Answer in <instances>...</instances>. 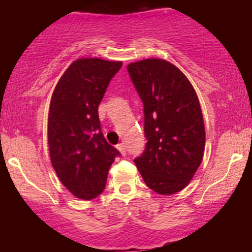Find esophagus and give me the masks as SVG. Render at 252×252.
Returning <instances> with one entry per match:
<instances>
[{"instance_id": "obj_1", "label": "esophagus", "mask_w": 252, "mask_h": 252, "mask_svg": "<svg viewBox=\"0 0 252 252\" xmlns=\"http://www.w3.org/2000/svg\"><path fill=\"white\" fill-rule=\"evenodd\" d=\"M116 148L118 149V152H120L121 154H122V155H126V147H124V144H123V143L117 144Z\"/></svg>"}]
</instances>
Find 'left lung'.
<instances>
[{
    "instance_id": "1",
    "label": "left lung",
    "mask_w": 252,
    "mask_h": 252,
    "mask_svg": "<svg viewBox=\"0 0 252 252\" xmlns=\"http://www.w3.org/2000/svg\"><path fill=\"white\" fill-rule=\"evenodd\" d=\"M143 102V154L134 162L150 189L174 194L192 180L202 161L205 126L195 90L187 77L163 59L126 66Z\"/></svg>"
}]
</instances>
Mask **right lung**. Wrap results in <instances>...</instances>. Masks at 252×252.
Instances as JSON below:
<instances>
[{
	"instance_id": "right-lung-1",
	"label": "right lung",
	"mask_w": 252,
	"mask_h": 252,
	"mask_svg": "<svg viewBox=\"0 0 252 252\" xmlns=\"http://www.w3.org/2000/svg\"><path fill=\"white\" fill-rule=\"evenodd\" d=\"M122 62L80 58L63 72L51 98L48 149L58 178L76 198L90 200L105 189L120 155L100 130L98 105Z\"/></svg>"
}]
</instances>
